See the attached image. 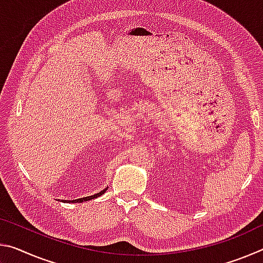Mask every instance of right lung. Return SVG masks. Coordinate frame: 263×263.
Wrapping results in <instances>:
<instances>
[{"mask_svg":"<svg viewBox=\"0 0 263 263\" xmlns=\"http://www.w3.org/2000/svg\"><path fill=\"white\" fill-rule=\"evenodd\" d=\"M106 190H108V186H106L105 189L101 190L100 193H97V194L92 195V196H88V197H83V198L73 199V201H60V202H65V203H82V202H88V201H90V199H95V198H97V197H100V196L103 195Z\"/></svg>","mask_w":263,"mask_h":263,"instance_id":"right-lung-1","label":"right lung"}]
</instances>
